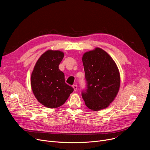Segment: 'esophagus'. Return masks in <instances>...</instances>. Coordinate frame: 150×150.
I'll list each match as a JSON object with an SVG mask.
<instances>
[{"label": "esophagus", "instance_id": "34e87169", "mask_svg": "<svg viewBox=\"0 0 150 150\" xmlns=\"http://www.w3.org/2000/svg\"><path fill=\"white\" fill-rule=\"evenodd\" d=\"M73 88H74V89L75 91H77V89H78V87H77V85L75 84L73 86Z\"/></svg>", "mask_w": 150, "mask_h": 150}]
</instances>
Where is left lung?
I'll return each mask as SVG.
<instances>
[{"mask_svg":"<svg viewBox=\"0 0 150 150\" xmlns=\"http://www.w3.org/2000/svg\"><path fill=\"white\" fill-rule=\"evenodd\" d=\"M82 61L88 84L86 92H82L85 105L96 111L108 108L115 98L120 86L116 63L99 47L85 52Z\"/></svg>","mask_w":150,"mask_h":150,"instance_id":"1","label":"left lung"}]
</instances>
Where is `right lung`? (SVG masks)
Returning a JSON list of instances; mask_svg holds the SVG:
<instances>
[{
	"instance_id": "right-lung-1",
	"label": "right lung",
	"mask_w": 150,
	"mask_h": 150,
	"mask_svg": "<svg viewBox=\"0 0 150 150\" xmlns=\"http://www.w3.org/2000/svg\"><path fill=\"white\" fill-rule=\"evenodd\" d=\"M64 54L49 50L38 59L31 75V86L37 100L44 106L57 108L64 104L74 88L65 83L59 65Z\"/></svg>"
}]
</instances>
